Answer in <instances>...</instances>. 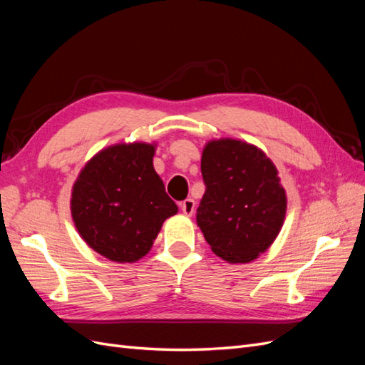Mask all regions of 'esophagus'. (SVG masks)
<instances>
[{"instance_id":"esophagus-1","label":"esophagus","mask_w":365,"mask_h":365,"mask_svg":"<svg viewBox=\"0 0 365 365\" xmlns=\"http://www.w3.org/2000/svg\"><path fill=\"white\" fill-rule=\"evenodd\" d=\"M195 207H196V202L192 200V197H187L185 201L181 202V210L185 216H192L195 213Z\"/></svg>"}]
</instances>
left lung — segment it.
I'll return each mask as SVG.
<instances>
[{
	"mask_svg": "<svg viewBox=\"0 0 365 365\" xmlns=\"http://www.w3.org/2000/svg\"><path fill=\"white\" fill-rule=\"evenodd\" d=\"M205 193L196 210L207 244L230 263H248L277 237L286 195L272 161L239 140L207 143L201 158Z\"/></svg>",
	"mask_w": 365,
	"mask_h": 365,
	"instance_id": "left-lung-1",
	"label": "left lung"
}]
</instances>
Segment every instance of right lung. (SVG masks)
Returning <instances> with one entry per match:
<instances>
[{"label":"right lung","instance_id":"right-lung-1","mask_svg":"<svg viewBox=\"0 0 365 365\" xmlns=\"http://www.w3.org/2000/svg\"><path fill=\"white\" fill-rule=\"evenodd\" d=\"M155 146L115 145L86 163L73 185L71 215L82 239L103 257L132 263L146 256L178 207L153 169Z\"/></svg>","mask_w":365,"mask_h":365}]
</instances>
